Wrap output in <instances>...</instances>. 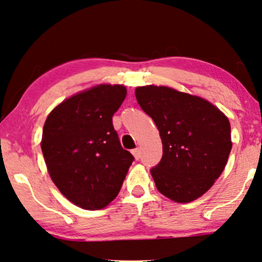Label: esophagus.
I'll return each instance as SVG.
<instances>
[{
	"label": "esophagus",
	"mask_w": 262,
	"mask_h": 262,
	"mask_svg": "<svg viewBox=\"0 0 262 262\" xmlns=\"http://www.w3.org/2000/svg\"><path fill=\"white\" fill-rule=\"evenodd\" d=\"M132 154H133L135 160H139L140 156H141V150L139 149V147H137V149H134L133 151H132Z\"/></svg>",
	"instance_id": "34e87169"
}]
</instances>
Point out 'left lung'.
Returning <instances> with one entry per match:
<instances>
[{
    "instance_id": "1",
    "label": "left lung",
    "mask_w": 262,
    "mask_h": 262,
    "mask_svg": "<svg viewBox=\"0 0 262 262\" xmlns=\"http://www.w3.org/2000/svg\"><path fill=\"white\" fill-rule=\"evenodd\" d=\"M135 97L155 122L162 141L161 161L150 171L157 190L179 204L196 200L228 161V118L210 101L163 85L138 86Z\"/></svg>"
}]
</instances>
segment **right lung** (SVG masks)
I'll list each match as a JSON object with an SVG mask.
<instances>
[{
  "instance_id": "1",
  "label": "right lung",
  "mask_w": 262,
  "mask_h": 262,
  "mask_svg": "<svg viewBox=\"0 0 262 262\" xmlns=\"http://www.w3.org/2000/svg\"><path fill=\"white\" fill-rule=\"evenodd\" d=\"M125 96L124 85H95L63 100L43 124L41 150L50 177L84 210H101L115 200L134 160L112 124Z\"/></svg>"
}]
</instances>
